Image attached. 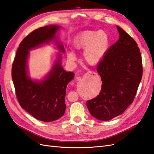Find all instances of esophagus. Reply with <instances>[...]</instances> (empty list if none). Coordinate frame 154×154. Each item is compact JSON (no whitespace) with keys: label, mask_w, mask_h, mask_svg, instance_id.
<instances>
[{"label":"esophagus","mask_w":154,"mask_h":154,"mask_svg":"<svg viewBox=\"0 0 154 154\" xmlns=\"http://www.w3.org/2000/svg\"><path fill=\"white\" fill-rule=\"evenodd\" d=\"M87 74H94V75H96V73L94 71H88V72H87Z\"/></svg>","instance_id":"obj_1"}]
</instances>
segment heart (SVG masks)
I'll return each instance as SVG.
<instances>
[{
    "label": "heart",
    "mask_w": 154,
    "mask_h": 154,
    "mask_svg": "<svg viewBox=\"0 0 154 154\" xmlns=\"http://www.w3.org/2000/svg\"><path fill=\"white\" fill-rule=\"evenodd\" d=\"M109 36L105 31H85L74 38L73 47L77 50H83L85 61L90 65H96L103 59L109 47ZM68 59L71 62L77 60L73 51L67 53Z\"/></svg>",
    "instance_id": "obj_1"
}]
</instances>
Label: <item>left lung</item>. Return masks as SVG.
<instances>
[{"label": "left lung", "mask_w": 154, "mask_h": 154, "mask_svg": "<svg viewBox=\"0 0 154 154\" xmlns=\"http://www.w3.org/2000/svg\"><path fill=\"white\" fill-rule=\"evenodd\" d=\"M119 40L107 50L97 66L102 81L99 95L87 101L91 114L101 121L119 116L131 104L143 75L142 59L137 44L117 26Z\"/></svg>", "instance_id": "obj_1"}]
</instances>
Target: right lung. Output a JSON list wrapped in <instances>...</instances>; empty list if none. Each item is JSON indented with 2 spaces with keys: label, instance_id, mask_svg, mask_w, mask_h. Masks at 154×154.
<instances>
[{
  "label": "right lung",
  "instance_id": "obj_1",
  "mask_svg": "<svg viewBox=\"0 0 154 154\" xmlns=\"http://www.w3.org/2000/svg\"><path fill=\"white\" fill-rule=\"evenodd\" d=\"M59 29L58 25H51L31 32L21 42L12 66V79L21 107L36 119L44 122L57 120L64 114L66 88L74 78V73L63 69L62 54H59L58 60L44 80H32L29 76L27 58L31 49L53 41L60 52L64 53L63 45L56 36Z\"/></svg>",
  "mask_w": 154,
  "mask_h": 154
}]
</instances>
